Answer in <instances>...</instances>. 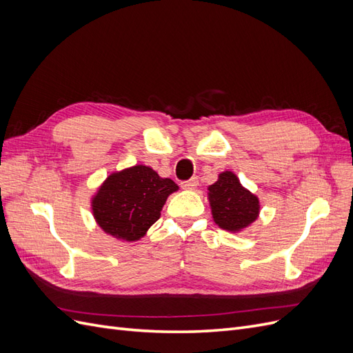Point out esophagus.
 Returning <instances> with one entry per match:
<instances>
[{
    "label": "esophagus",
    "mask_w": 353,
    "mask_h": 353,
    "mask_svg": "<svg viewBox=\"0 0 353 353\" xmlns=\"http://www.w3.org/2000/svg\"><path fill=\"white\" fill-rule=\"evenodd\" d=\"M197 185H199V179L196 176L190 178L188 181H183V183H181V187H183L184 190H194Z\"/></svg>",
    "instance_id": "obj_1"
}]
</instances>
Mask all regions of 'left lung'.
Instances as JSON below:
<instances>
[{
	"mask_svg": "<svg viewBox=\"0 0 353 353\" xmlns=\"http://www.w3.org/2000/svg\"><path fill=\"white\" fill-rule=\"evenodd\" d=\"M209 201L215 223L231 232L249 227L259 215V200L245 190L236 174L225 170L209 187Z\"/></svg>",
	"mask_w": 353,
	"mask_h": 353,
	"instance_id": "1",
	"label": "left lung"
}]
</instances>
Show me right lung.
<instances>
[{
	"instance_id": "add662e5",
	"label": "right lung",
	"mask_w": 353,
	"mask_h": 353,
	"mask_svg": "<svg viewBox=\"0 0 353 353\" xmlns=\"http://www.w3.org/2000/svg\"><path fill=\"white\" fill-rule=\"evenodd\" d=\"M178 185L152 168L137 165L108 176L92 199V215L104 232L137 241L160 218L169 194Z\"/></svg>"
}]
</instances>
